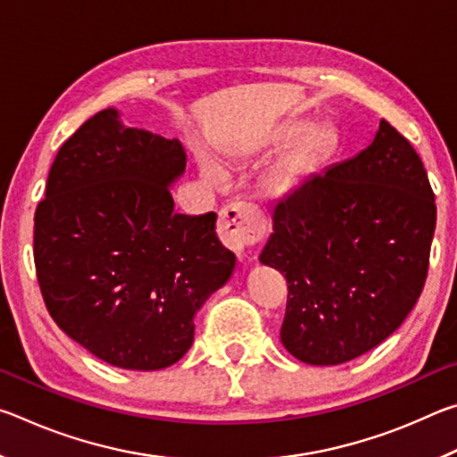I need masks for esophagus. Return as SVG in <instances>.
<instances>
[{
  "mask_svg": "<svg viewBox=\"0 0 457 457\" xmlns=\"http://www.w3.org/2000/svg\"><path fill=\"white\" fill-rule=\"evenodd\" d=\"M268 231V221L258 207L245 201H231L220 213V237L229 250L244 252L262 242Z\"/></svg>",
  "mask_w": 457,
  "mask_h": 457,
  "instance_id": "obj_1",
  "label": "esophagus"
}]
</instances>
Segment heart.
Segmentation results:
<instances>
[{"label":"heart","mask_w":457,"mask_h":457,"mask_svg":"<svg viewBox=\"0 0 457 457\" xmlns=\"http://www.w3.org/2000/svg\"><path fill=\"white\" fill-rule=\"evenodd\" d=\"M303 122H286L284 127L278 129L276 141L286 143L290 138L296 137L303 130ZM332 146V135L328 129L316 127L306 130L304 135H300L288 149H286L280 159L276 161L274 167L270 169L266 187L276 197L292 195L304 187V185L312 179L314 173L319 171L324 157H327ZM204 175L215 185H221L226 181V175L220 167H215L210 161L201 163Z\"/></svg>","instance_id":"obj_1"}]
</instances>
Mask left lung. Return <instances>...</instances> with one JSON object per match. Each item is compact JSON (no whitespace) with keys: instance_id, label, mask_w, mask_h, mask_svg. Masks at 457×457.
Segmentation results:
<instances>
[{"instance_id":"left-lung-1","label":"left lung","mask_w":457,"mask_h":457,"mask_svg":"<svg viewBox=\"0 0 457 457\" xmlns=\"http://www.w3.org/2000/svg\"><path fill=\"white\" fill-rule=\"evenodd\" d=\"M436 213L420 154L386 120L357 157L278 201L260 262L288 282V353L340 365L393 335L428 278Z\"/></svg>"}]
</instances>
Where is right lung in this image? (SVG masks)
I'll list each match as a JSON object with an SVG mask.
<instances>
[{
	"instance_id": "1",
	"label": "right lung",
	"mask_w": 457,
	"mask_h": 457,
	"mask_svg": "<svg viewBox=\"0 0 457 457\" xmlns=\"http://www.w3.org/2000/svg\"><path fill=\"white\" fill-rule=\"evenodd\" d=\"M181 143L96 112L54 159L34 218L46 308L68 337L108 365L157 370L193 343V316L229 280L236 256L213 212L175 213L169 185Z\"/></svg>"
}]
</instances>
